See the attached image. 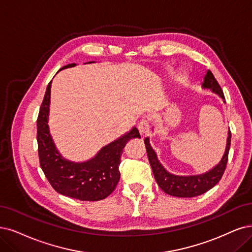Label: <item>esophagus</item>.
<instances>
[{"label":"esophagus","instance_id":"34e87169","mask_svg":"<svg viewBox=\"0 0 252 252\" xmlns=\"http://www.w3.org/2000/svg\"><path fill=\"white\" fill-rule=\"evenodd\" d=\"M138 129L142 137H146L150 135V124H148V121L146 119L141 120L140 124L138 125Z\"/></svg>","mask_w":252,"mask_h":252}]
</instances>
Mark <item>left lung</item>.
I'll return each mask as SVG.
<instances>
[{"label": "left lung", "instance_id": "left-lung-1", "mask_svg": "<svg viewBox=\"0 0 252 252\" xmlns=\"http://www.w3.org/2000/svg\"><path fill=\"white\" fill-rule=\"evenodd\" d=\"M201 88L210 89L212 92L219 95L223 99V102H225L222 89L210 70L207 71L206 76L203 78ZM230 139L231 134L230 131H228L225 152L223 154L220 162L209 171L195 175H175L164 168L150 143V138L146 137L144 139V143L157 184L165 193L175 197H195L206 193L219 183L223 173H224L228 160Z\"/></svg>", "mask_w": 252, "mask_h": 252}]
</instances>
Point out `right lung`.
<instances>
[{
	"label": "right lung",
	"instance_id": "add662e5",
	"mask_svg": "<svg viewBox=\"0 0 252 252\" xmlns=\"http://www.w3.org/2000/svg\"><path fill=\"white\" fill-rule=\"evenodd\" d=\"M74 66L76 63H71L60 70ZM51 86L52 81L46 87L37 118V143L41 169L52 187L65 196L87 201L105 199L114 191L119 182L120 158L126 144L133 138H140L138 128L133 126L116 140L102 146L87 161L73 162L65 159L56 147L48 125Z\"/></svg>",
	"mask_w": 252,
	"mask_h": 252
}]
</instances>
